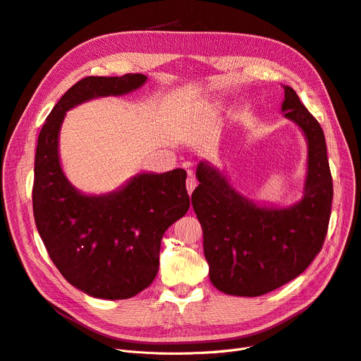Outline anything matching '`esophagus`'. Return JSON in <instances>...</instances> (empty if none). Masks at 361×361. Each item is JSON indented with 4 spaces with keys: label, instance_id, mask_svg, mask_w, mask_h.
Here are the masks:
<instances>
[{
    "label": "esophagus",
    "instance_id": "obj_1",
    "mask_svg": "<svg viewBox=\"0 0 361 361\" xmlns=\"http://www.w3.org/2000/svg\"><path fill=\"white\" fill-rule=\"evenodd\" d=\"M195 186H197V179L194 178V175H192L191 171H188V179H186V191H188L190 195L195 190Z\"/></svg>",
    "mask_w": 361,
    "mask_h": 361
}]
</instances>
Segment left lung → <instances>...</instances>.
Returning a JSON list of instances; mask_svg holds the SVG:
<instances>
[{
    "label": "left lung",
    "instance_id": "1",
    "mask_svg": "<svg viewBox=\"0 0 361 361\" xmlns=\"http://www.w3.org/2000/svg\"><path fill=\"white\" fill-rule=\"evenodd\" d=\"M284 87L281 112L308 143L304 197L290 207L257 206L233 188L224 173L200 161L192 207L203 228L210 281L234 296H261L304 272L323 247L334 198L323 128Z\"/></svg>",
    "mask_w": 361,
    "mask_h": 361
}]
</instances>
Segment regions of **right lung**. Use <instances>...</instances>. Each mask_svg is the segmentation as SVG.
Returning <instances> with one entry per match:
<instances>
[{
    "instance_id": "add662e5",
    "label": "right lung",
    "mask_w": 361,
    "mask_h": 361,
    "mask_svg": "<svg viewBox=\"0 0 361 361\" xmlns=\"http://www.w3.org/2000/svg\"><path fill=\"white\" fill-rule=\"evenodd\" d=\"M147 78L80 80L54 105L38 136L32 207L39 237L66 281L99 299H128L154 281L166 229L190 209L186 171L139 173L117 191L85 195L62 170L59 132L66 111L137 90Z\"/></svg>"
}]
</instances>
